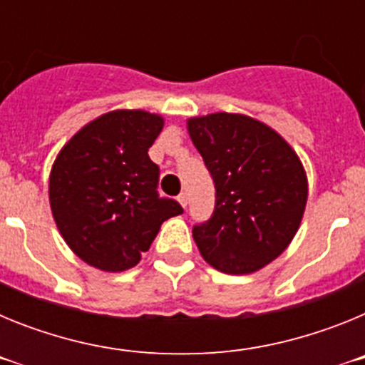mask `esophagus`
<instances>
[{
  "mask_svg": "<svg viewBox=\"0 0 365 365\" xmlns=\"http://www.w3.org/2000/svg\"><path fill=\"white\" fill-rule=\"evenodd\" d=\"M177 201H179V205L182 206V208H186V205H188V195H186V193H180L179 197H177Z\"/></svg>",
  "mask_w": 365,
  "mask_h": 365,
  "instance_id": "obj_1",
  "label": "esophagus"
}]
</instances>
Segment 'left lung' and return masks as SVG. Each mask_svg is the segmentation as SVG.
<instances>
[{"instance_id":"left-lung-1","label":"left lung","mask_w":365,"mask_h":365,"mask_svg":"<svg viewBox=\"0 0 365 365\" xmlns=\"http://www.w3.org/2000/svg\"><path fill=\"white\" fill-rule=\"evenodd\" d=\"M190 138L215 182L210 221L192 230L208 265L252 274L282 256L307 205V173L298 153L265 122L241 113L186 120Z\"/></svg>"}]
</instances>
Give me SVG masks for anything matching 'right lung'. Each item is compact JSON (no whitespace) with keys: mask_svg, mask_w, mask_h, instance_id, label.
Instances as JSON below:
<instances>
[{"mask_svg":"<svg viewBox=\"0 0 365 365\" xmlns=\"http://www.w3.org/2000/svg\"><path fill=\"white\" fill-rule=\"evenodd\" d=\"M163 128V115L115 109L87 122L58 151L51 212L67 247L87 265L131 269L160 225L182 214L179 202L159 197V166L148 155Z\"/></svg>","mask_w":365,"mask_h":365,"instance_id":"1","label":"right lung"}]
</instances>
